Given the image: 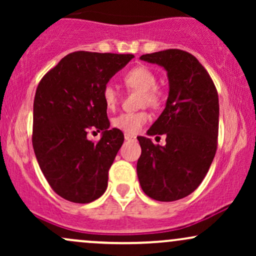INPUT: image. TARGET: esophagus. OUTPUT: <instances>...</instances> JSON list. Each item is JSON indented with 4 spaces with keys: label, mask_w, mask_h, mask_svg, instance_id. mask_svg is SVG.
Listing matches in <instances>:
<instances>
[{
    "label": "esophagus",
    "mask_w": 256,
    "mask_h": 256,
    "mask_svg": "<svg viewBox=\"0 0 256 256\" xmlns=\"http://www.w3.org/2000/svg\"><path fill=\"white\" fill-rule=\"evenodd\" d=\"M124 137H125L126 140H136V137L132 136V134H125Z\"/></svg>",
    "instance_id": "obj_1"
}]
</instances>
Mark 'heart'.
I'll list each match as a JSON object with an SVG mask.
<instances>
[{
    "label": "heart",
    "instance_id": "1",
    "mask_svg": "<svg viewBox=\"0 0 256 256\" xmlns=\"http://www.w3.org/2000/svg\"><path fill=\"white\" fill-rule=\"evenodd\" d=\"M124 83L130 89L142 91L140 104L158 108L161 104V94L158 90V78L150 68L146 66H137L128 71L124 76ZM102 100L106 107L113 110L118 104L119 94L113 85L107 84L102 89ZM149 116L146 112H128L122 113L112 120V125L125 134H134L148 122Z\"/></svg>",
    "mask_w": 256,
    "mask_h": 256
}]
</instances>
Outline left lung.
Here are the masks:
<instances>
[{
    "label": "left lung",
    "instance_id": "1",
    "mask_svg": "<svg viewBox=\"0 0 256 256\" xmlns=\"http://www.w3.org/2000/svg\"><path fill=\"white\" fill-rule=\"evenodd\" d=\"M167 71L166 107L148 130L165 134L166 146L137 137L140 156L137 176L146 196L161 202L190 195L204 180L218 146L219 100L207 70L190 52L166 49L140 56Z\"/></svg>",
    "mask_w": 256,
    "mask_h": 256
}]
</instances>
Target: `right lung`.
Wrapping results in <instances>:
<instances>
[{
    "instance_id": "right-lung-1",
    "label": "right lung",
    "mask_w": 256,
    "mask_h": 256,
    "mask_svg": "<svg viewBox=\"0 0 256 256\" xmlns=\"http://www.w3.org/2000/svg\"><path fill=\"white\" fill-rule=\"evenodd\" d=\"M134 56L73 52L40 79L34 101L32 146L46 182L58 196L89 204L107 189L108 171L124 142L110 130L102 89ZM102 140H87L89 130Z\"/></svg>"
}]
</instances>
